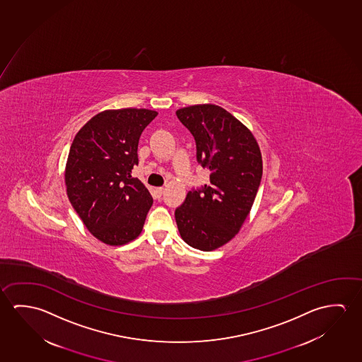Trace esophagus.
I'll return each mask as SVG.
<instances>
[{"label":"esophagus","instance_id":"34e87169","mask_svg":"<svg viewBox=\"0 0 362 362\" xmlns=\"http://www.w3.org/2000/svg\"><path fill=\"white\" fill-rule=\"evenodd\" d=\"M155 192H156V194H158V197L163 196V193H164V188L163 187H160V188H156L155 189Z\"/></svg>","mask_w":362,"mask_h":362}]
</instances>
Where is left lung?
<instances>
[{
	"mask_svg": "<svg viewBox=\"0 0 362 362\" xmlns=\"http://www.w3.org/2000/svg\"><path fill=\"white\" fill-rule=\"evenodd\" d=\"M177 116L194 136L197 161L211 175L208 185L188 192L175 221L189 246L212 251L235 238L249 216L262 177L260 148L252 132L222 107H184Z\"/></svg>",
	"mask_w": 362,
	"mask_h": 362,
	"instance_id": "8db88e82",
	"label": "left lung"
}]
</instances>
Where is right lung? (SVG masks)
Here are the masks:
<instances>
[{"instance_id":"add662e5","label":"right lung","mask_w":362,"mask_h":362,"mask_svg":"<svg viewBox=\"0 0 362 362\" xmlns=\"http://www.w3.org/2000/svg\"><path fill=\"white\" fill-rule=\"evenodd\" d=\"M156 115L146 108L107 110L71 143L66 194L87 230L106 245H124L143 231L153 197L131 170L139 164L141 132Z\"/></svg>"}]
</instances>
